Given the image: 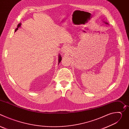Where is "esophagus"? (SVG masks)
<instances>
[{"mask_svg":"<svg viewBox=\"0 0 129 129\" xmlns=\"http://www.w3.org/2000/svg\"><path fill=\"white\" fill-rule=\"evenodd\" d=\"M69 47H68L67 46H66V45L64 46L63 47V51L64 52H65V53L68 52L69 51Z\"/></svg>","mask_w":129,"mask_h":129,"instance_id":"obj_1","label":"esophagus"}]
</instances>
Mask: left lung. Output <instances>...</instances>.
I'll use <instances>...</instances> for the list:
<instances>
[{
  "label": "left lung",
  "mask_w": 129,
  "mask_h": 129,
  "mask_svg": "<svg viewBox=\"0 0 129 129\" xmlns=\"http://www.w3.org/2000/svg\"><path fill=\"white\" fill-rule=\"evenodd\" d=\"M105 23H106V24H108V23H107V22H105Z\"/></svg>",
  "instance_id": "obj_1"
}]
</instances>
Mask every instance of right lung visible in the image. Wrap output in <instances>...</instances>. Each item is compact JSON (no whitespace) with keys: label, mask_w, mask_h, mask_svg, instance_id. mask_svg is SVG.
<instances>
[{"label":"right lung","mask_w":129,"mask_h":129,"mask_svg":"<svg viewBox=\"0 0 129 129\" xmlns=\"http://www.w3.org/2000/svg\"><path fill=\"white\" fill-rule=\"evenodd\" d=\"M20 26H21V23L18 24V26H17V27L16 28V29H15V31H17V30H18V28H19ZM61 60H62V57H61L60 54L59 56V63L61 61Z\"/></svg>","instance_id":"right-lung-1"}]
</instances>
